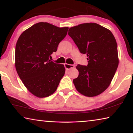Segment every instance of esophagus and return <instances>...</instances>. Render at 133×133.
<instances>
[{
    "label": "esophagus",
    "mask_w": 133,
    "mask_h": 133,
    "mask_svg": "<svg viewBox=\"0 0 133 133\" xmlns=\"http://www.w3.org/2000/svg\"><path fill=\"white\" fill-rule=\"evenodd\" d=\"M64 67L67 70H69L70 69H71L75 67V65L73 64H67V63H65L64 64Z\"/></svg>",
    "instance_id": "obj_1"
}]
</instances>
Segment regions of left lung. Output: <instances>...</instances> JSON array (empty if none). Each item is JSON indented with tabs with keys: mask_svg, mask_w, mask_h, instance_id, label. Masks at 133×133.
Wrapping results in <instances>:
<instances>
[{
	"mask_svg": "<svg viewBox=\"0 0 133 133\" xmlns=\"http://www.w3.org/2000/svg\"><path fill=\"white\" fill-rule=\"evenodd\" d=\"M70 36L80 51L87 55V66L78 64L77 78L73 83L80 94L94 97L106 90L118 65L117 45L109 29L95 23H85L70 28Z\"/></svg>",
	"mask_w": 133,
	"mask_h": 133,
	"instance_id": "1",
	"label": "left lung"
}]
</instances>
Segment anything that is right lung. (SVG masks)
Returning a JSON list of instances; mask_svg holds the SVG:
<instances>
[{"label": "right lung", "mask_w": 133, "mask_h": 133, "mask_svg": "<svg viewBox=\"0 0 133 133\" xmlns=\"http://www.w3.org/2000/svg\"><path fill=\"white\" fill-rule=\"evenodd\" d=\"M68 29L39 22L24 30L17 40L16 69L24 86L37 97L55 93L64 75V65L50 62L49 57L57 51Z\"/></svg>", "instance_id": "add662e5"}]
</instances>
